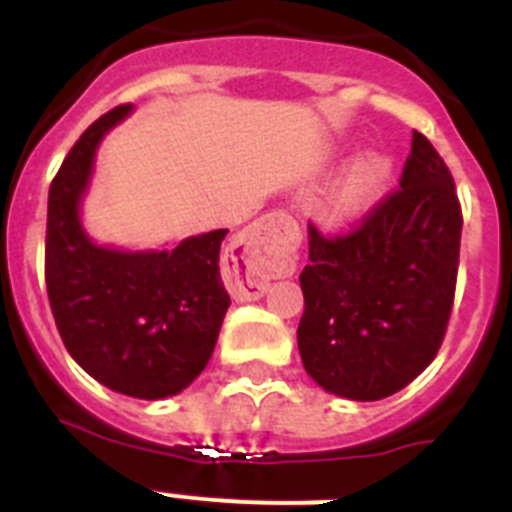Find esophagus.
Wrapping results in <instances>:
<instances>
[{"mask_svg":"<svg viewBox=\"0 0 512 512\" xmlns=\"http://www.w3.org/2000/svg\"><path fill=\"white\" fill-rule=\"evenodd\" d=\"M289 225V215L269 212L259 223L248 225L230 246V295L238 302L264 297L269 289V274L277 264L279 233Z\"/></svg>","mask_w":512,"mask_h":512,"instance_id":"1","label":"esophagus"}]
</instances>
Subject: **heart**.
Masks as SVG:
<instances>
[{
  "label": "heart",
  "mask_w": 512,
  "mask_h": 512,
  "mask_svg": "<svg viewBox=\"0 0 512 512\" xmlns=\"http://www.w3.org/2000/svg\"><path fill=\"white\" fill-rule=\"evenodd\" d=\"M392 182V161L382 153H361L330 184L323 215L330 223H351L372 210Z\"/></svg>",
  "instance_id": "b5f03b06"
}]
</instances>
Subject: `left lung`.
I'll return each instance as SVG.
<instances>
[{
	"instance_id": "left-lung-1",
	"label": "left lung",
	"mask_w": 512,
	"mask_h": 512,
	"mask_svg": "<svg viewBox=\"0 0 512 512\" xmlns=\"http://www.w3.org/2000/svg\"><path fill=\"white\" fill-rule=\"evenodd\" d=\"M461 207L454 179L413 133L400 189L348 235L307 228L297 328L305 372L325 392L374 402L436 359L454 305Z\"/></svg>"
}]
</instances>
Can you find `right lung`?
Returning a JSON list of instances; mask_svg holds the SVG:
<instances>
[{
	"label": "right lung",
	"mask_w": 512,
	"mask_h": 512,
	"mask_svg": "<svg viewBox=\"0 0 512 512\" xmlns=\"http://www.w3.org/2000/svg\"><path fill=\"white\" fill-rule=\"evenodd\" d=\"M133 112L122 104L74 143L48 192L45 284L63 346L120 395L164 400L187 390L210 361L230 297L220 279L228 230L189 235L169 248L102 246L81 205L99 143Z\"/></svg>",
	"instance_id": "add662e5"
}]
</instances>
